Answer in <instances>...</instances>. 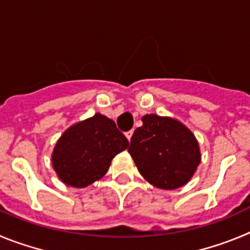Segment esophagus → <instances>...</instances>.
I'll list each match as a JSON object with an SVG mask.
<instances>
[{"label":"esophagus","mask_w":250,"mask_h":250,"mask_svg":"<svg viewBox=\"0 0 250 250\" xmlns=\"http://www.w3.org/2000/svg\"><path fill=\"white\" fill-rule=\"evenodd\" d=\"M132 136H133V129H130V130H128V132H125V137L128 138V141H130Z\"/></svg>","instance_id":"esophagus-1"}]
</instances>
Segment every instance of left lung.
I'll return each instance as SVG.
<instances>
[{
	"instance_id": "1",
	"label": "left lung",
	"mask_w": 250,
	"mask_h": 250,
	"mask_svg": "<svg viewBox=\"0 0 250 250\" xmlns=\"http://www.w3.org/2000/svg\"><path fill=\"white\" fill-rule=\"evenodd\" d=\"M128 148L142 177L161 189H177L190 181L201 163L194 134L169 117L146 114Z\"/></svg>"
}]
</instances>
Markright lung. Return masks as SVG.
I'll list each match as a JSON object with an SVG mask.
<instances>
[{"label":"right lung","mask_w":250,"mask_h":250,"mask_svg":"<svg viewBox=\"0 0 250 250\" xmlns=\"http://www.w3.org/2000/svg\"><path fill=\"white\" fill-rule=\"evenodd\" d=\"M128 145L113 121L96 113L64 130L53 149V169L64 184L83 188L102 178Z\"/></svg>","instance_id":"add662e5"}]
</instances>
